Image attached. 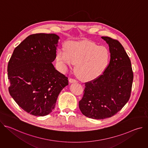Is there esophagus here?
<instances>
[{"instance_id": "1", "label": "esophagus", "mask_w": 148, "mask_h": 148, "mask_svg": "<svg viewBox=\"0 0 148 148\" xmlns=\"http://www.w3.org/2000/svg\"><path fill=\"white\" fill-rule=\"evenodd\" d=\"M69 82L70 83H75L77 82V81L74 79H72V78H70L69 79Z\"/></svg>"}]
</instances>
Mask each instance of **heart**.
Here are the masks:
<instances>
[{
	"label": "heart",
	"instance_id": "b5f03b06",
	"mask_svg": "<svg viewBox=\"0 0 148 148\" xmlns=\"http://www.w3.org/2000/svg\"><path fill=\"white\" fill-rule=\"evenodd\" d=\"M64 49H58L56 60L63 70L75 64V71L82 80H91L100 76L107 68L110 52L94 42L70 41Z\"/></svg>",
	"mask_w": 148,
	"mask_h": 148
}]
</instances>
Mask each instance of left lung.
I'll list each match as a JSON object with an SVG mask.
<instances>
[{"label": "left lung", "mask_w": 148, "mask_h": 148, "mask_svg": "<svg viewBox=\"0 0 148 148\" xmlns=\"http://www.w3.org/2000/svg\"><path fill=\"white\" fill-rule=\"evenodd\" d=\"M109 46L110 64L97 79L86 83L79 102L83 115L95 119L111 117L129 101L134 78L131 60L118 40L101 37Z\"/></svg>", "instance_id": "left-lung-1"}]
</instances>
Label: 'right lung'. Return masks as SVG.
<instances>
[{
	"label": "right lung",
	"mask_w": 148,
	"mask_h": 148,
	"mask_svg": "<svg viewBox=\"0 0 148 148\" xmlns=\"http://www.w3.org/2000/svg\"><path fill=\"white\" fill-rule=\"evenodd\" d=\"M60 37L56 34L29 36L13 51L8 66L10 95L24 111L43 116L54 109L68 78L55 69Z\"/></svg>",
	"instance_id": "add662e5"
}]
</instances>
